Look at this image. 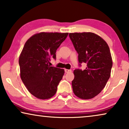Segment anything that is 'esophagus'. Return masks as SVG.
Returning a JSON list of instances; mask_svg holds the SVG:
<instances>
[{
    "label": "esophagus",
    "instance_id": "esophagus-1",
    "mask_svg": "<svg viewBox=\"0 0 129 129\" xmlns=\"http://www.w3.org/2000/svg\"><path fill=\"white\" fill-rule=\"evenodd\" d=\"M64 71L66 73H69V72H71L72 70L70 69H64Z\"/></svg>",
    "mask_w": 129,
    "mask_h": 129
}]
</instances>
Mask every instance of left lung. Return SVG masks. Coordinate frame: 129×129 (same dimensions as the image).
Masks as SVG:
<instances>
[{
    "instance_id": "8db88e82",
    "label": "left lung",
    "mask_w": 129,
    "mask_h": 129,
    "mask_svg": "<svg viewBox=\"0 0 129 129\" xmlns=\"http://www.w3.org/2000/svg\"><path fill=\"white\" fill-rule=\"evenodd\" d=\"M78 53L79 66L86 63L84 70H74L72 81L73 93L82 99H90L99 94L110 76L113 62L106 42L91 32L69 33Z\"/></svg>"
}]
</instances>
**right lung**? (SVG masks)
<instances>
[{
	"mask_svg": "<svg viewBox=\"0 0 129 129\" xmlns=\"http://www.w3.org/2000/svg\"><path fill=\"white\" fill-rule=\"evenodd\" d=\"M68 33L42 32L33 35L24 44L19 59L20 77L31 94L40 99H48L57 91L64 70L50 66L56 60V52Z\"/></svg>",
	"mask_w": 129,
	"mask_h": 129,
	"instance_id": "right-lung-1",
	"label": "right lung"
}]
</instances>
